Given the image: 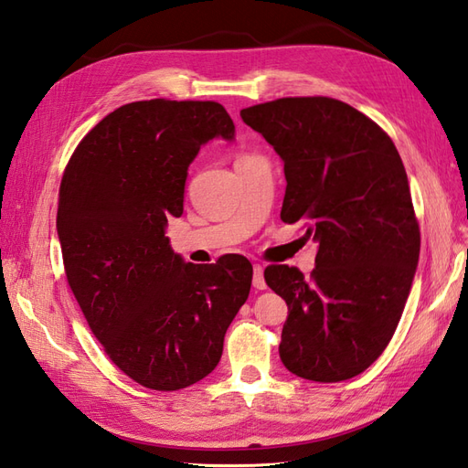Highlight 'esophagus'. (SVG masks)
I'll use <instances>...</instances> for the list:
<instances>
[{
  "instance_id": "esophagus-1",
  "label": "esophagus",
  "mask_w": 468,
  "mask_h": 468,
  "mask_svg": "<svg viewBox=\"0 0 468 468\" xmlns=\"http://www.w3.org/2000/svg\"><path fill=\"white\" fill-rule=\"evenodd\" d=\"M253 287L259 289V291L267 289L265 277H263V267H261V265H255V267H253Z\"/></svg>"
}]
</instances>
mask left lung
<instances>
[{
    "label": "left lung",
    "instance_id": "left-lung-1",
    "mask_svg": "<svg viewBox=\"0 0 468 468\" xmlns=\"http://www.w3.org/2000/svg\"><path fill=\"white\" fill-rule=\"evenodd\" d=\"M285 165L281 219L317 243L311 279L271 265L289 314L279 356L292 375L339 383L371 367L403 314L420 251L403 161L390 137L331 97H285L241 110Z\"/></svg>",
    "mask_w": 468,
    "mask_h": 468
}]
</instances>
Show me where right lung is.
<instances>
[{
  "label": "right lung",
  "instance_id": "1",
  "mask_svg": "<svg viewBox=\"0 0 468 468\" xmlns=\"http://www.w3.org/2000/svg\"><path fill=\"white\" fill-rule=\"evenodd\" d=\"M213 139H235L221 103H127L81 139L61 179L68 283L112 361L154 390H179L213 371L251 291L245 257L185 263L165 237L169 217L183 213L187 169Z\"/></svg>",
  "mask_w": 468,
  "mask_h": 468
}]
</instances>
